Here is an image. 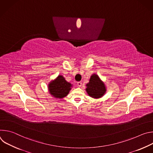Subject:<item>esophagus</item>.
<instances>
[{"instance_id":"34e87169","label":"esophagus","mask_w":153,"mask_h":153,"mask_svg":"<svg viewBox=\"0 0 153 153\" xmlns=\"http://www.w3.org/2000/svg\"><path fill=\"white\" fill-rule=\"evenodd\" d=\"M82 85V83L81 82H77V85H78L79 86H81Z\"/></svg>"}]
</instances>
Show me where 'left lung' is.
Returning <instances> with one entry per match:
<instances>
[{
	"label": "left lung",
	"mask_w": 153,
	"mask_h": 153,
	"mask_svg": "<svg viewBox=\"0 0 153 153\" xmlns=\"http://www.w3.org/2000/svg\"><path fill=\"white\" fill-rule=\"evenodd\" d=\"M86 93L91 97L94 99L102 97L106 91L105 83L96 74L91 75L90 81L86 85Z\"/></svg>",
	"instance_id": "left-lung-1"
}]
</instances>
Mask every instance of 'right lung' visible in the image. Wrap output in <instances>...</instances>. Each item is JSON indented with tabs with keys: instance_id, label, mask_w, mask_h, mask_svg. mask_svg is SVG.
<instances>
[{
	"instance_id": "1",
	"label": "right lung",
	"mask_w": 153,
	"mask_h": 153,
	"mask_svg": "<svg viewBox=\"0 0 153 153\" xmlns=\"http://www.w3.org/2000/svg\"><path fill=\"white\" fill-rule=\"evenodd\" d=\"M72 86L73 85L66 81L63 76L59 75L56 79L49 83L48 88L52 96L57 99H62L68 94Z\"/></svg>"
}]
</instances>
